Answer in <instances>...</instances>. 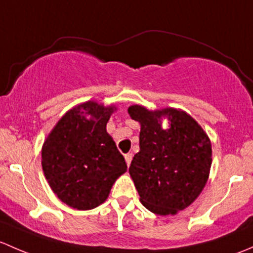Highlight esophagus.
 Masks as SVG:
<instances>
[{
  "label": "esophagus",
  "instance_id": "esophagus-1",
  "mask_svg": "<svg viewBox=\"0 0 253 253\" xmlns=\"http://www.w3.org/2000/svg\"><path fill=\"white\" fill-rule=\"evenodd\" d=\"M124 158H126V162L127 167H129L130 163H131V161H132V153H126V155L124 156Z\"/></svg>",
  "mask_w": 253,
  "mask_h": 253
}]
</instances>
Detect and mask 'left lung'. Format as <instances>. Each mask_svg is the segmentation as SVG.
I'll return each mask as SVG.
<instances>
[{"mask_svg":"<svg viewBox=\"0 0 253 253\" xmlns=\"http://www.w3.org/2000/svg\"><path fill=\"white\" fill-rule=\"evenodd\" d=\"M127 113L141 124L140 152L129 167L140 201L156 214H175L191 205L207 183L212 165L210 139L183 111L152 112L135 105ZM163 116L169 121L168 129L160 126Z\"/></svg>","mask_w":253,"mask_h":253,"instance_id":"obj_1","label":"left lung"}]
</instances>
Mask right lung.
<instances>
[{
  "label": "right lung",
  "mask_w": 253,
  "mask_h": 253,
  "mask_svg": "<svg viewBox=\"0 0 253 253\" xmlns=\"http://www.w3.org/2000/svg\"><path fill=\"white\" fill-rule=\"evenodd\" d=\"M113 109L93 101L74 107L43 144V173L69 207L86 211L103 204L117 178L126 171L124 157L106 130Z\"/></svg>",
  "instance_id": "add662e5"
}]
</instances>
